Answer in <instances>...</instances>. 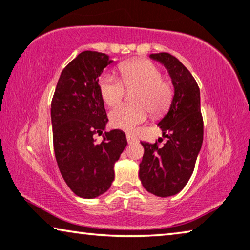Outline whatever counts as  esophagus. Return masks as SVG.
<instances>
[{
    "mask_svg": "<svg viewBox=\"0 0 250 250\" xmlns=\"http://www.w3.org/2000/svg\"><path fill=\"white\" fill-rule=\"evenodd\" d=\"M126 138H127L128 143H133V142L136 141V138L134 137L133 135H130V134H127V135H126Z\"/></svg>",
    "mask_w": 250,
    "mask_h": 250,
    "instance_id": "esophagus-1",
    "label": "esophagus"
}]
</instances>
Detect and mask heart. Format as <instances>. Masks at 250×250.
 I'll list each match as a JSON object with an SVG mask.
<instances>
[{
  "label": "heart",
  "instance_id": "1",
  "mask_svg": "<svg viewBox=\"0 0 250 250\" xmlns=\"http://www.w3.org/2000/svg\"><path fill=\"white\" fill-rule=\"evenodd\" d=\"M121 80L104 74L98 80L101 97L106 105L116 106L122 102L126 89H135L133 105H122L109 113L110 125L130 132L152 116L163 115L173 101L174 87L170 79L162 77L161 69L147 59H133L118 67Z\"/></svg>",
  "mask_w": 250,
  "mask_h": 250
}]
</instances>
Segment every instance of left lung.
<instances>
[{
  "label": "left lung",
  "mask_w": 250,
  "mask_h": 250,
  "mask_svg": "<svg viewBox=\"0 0 250 250\" xmlns=\"http://www.w3.org/2000/svg\"><path fill=\"white\" fill-rule=\"evenodd\" d=\"M167 69L174 86L170 110L159 122L167 143L141 142L144 155L140 164V179L149 193L171 197L179 193L193 173L203 141L200 89L191 72L178 58L167 52L152 53Z\"/></svg>",
  "instance_id": "8db88e82"
}]
</instances>
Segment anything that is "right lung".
<instances>
[{
	"instance_id": "obj_1",
	"label": "right lung",
	"mask_w": 250,
	"mask_h": 250,
	"mask_svg": "<svg viewBox=\"0 0 250 250\" xmlns=\"http://www.w3.org/2000/svg\"><path fill=\"white\" fill-rule=\"evenodd\" d=\"M113 61L106 53L83 51L61 72L51 102L53 149L60 173L76 195L98 197L114 181V164L127 145L120 129L102 134L108 122L98 89L99 76Z\"/></svg>"
}]
</instances>
